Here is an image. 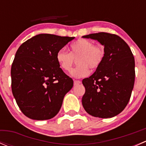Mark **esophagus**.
I'll use <instances>...</instances> for the list:
<instances>
[{
    "label": "esophagus",
    "mask_w": 146,
    "mask_h": 146,
    "mask_svg": "<svg viewBox=\"0 0 146 146\" xmlns=\"http://www.w3.org/2000/svg\"><path fill=\"white\" fill-rule=\"evenodd\" d=\"M81 83L80 80H74V85H78Z\"/></svg>",
    "instance_id": "34e87169"
}]
</instances>
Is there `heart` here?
<instances>
[{
	"mask_svg": "<svg viewBox=\"0 0 146 146\" xmlns=\"http://www.w3.org/2000/svg\"><path fill=\"white\" fill-rule=\"evenodd\" d=\"M104 58V50L99 45L84 39H79L70 46V53L64 48L58 51L56 61L64 72L68 73L73 68L75 60L78 66L72 70L71 76L76 78L85 77L90 69L96 70L101 66Z\"/></svg>",
	"mask_w": 146,
	"mask_h": 146,
	"instance_id": "b5f03b06",
	"label": "heart"
}]
</instances>
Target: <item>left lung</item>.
<instances>
[{"mask_svg":"<svg viewBox=\"0 0 146 146\" xmlns=\"http://www.w3.org/2000/svg\"><path fill=\"white\" fill-rule=\"evenodd\" d=\"M104 46L101 66L82 80V104L90 115L111 118L121 112L130 100L135 81V61L129 45L117 35L98 32L82 36Z\"/></svg>","mask_w":146,"mask_h":146,"instance_id":"obj_1","label":"left lung"}]
</instances>
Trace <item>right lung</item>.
Here are the masks:
<instances>
[{
    "mask_svg": "<svg viewBox=\"0 0 146 146\" xmlns=\"http://www.w3.org/2000/svg\"><path fill=\"white\" fill-rule=\"evenodd\" d=\"M74 38L40 34L17 49L11 67L12 92L28 118L46 120L59 111L73 81L60 68L56 54Z\"/></svg>",
    "mask_w": 146,
    "mask_h": 146,
    "instance_id": "right-lung-1",
    "label": "right lung"
}]
</instances>
